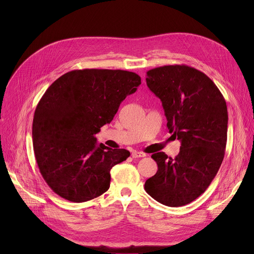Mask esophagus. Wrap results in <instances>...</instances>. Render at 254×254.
<instances>
[{
  "mask_svg": "<svg viewBox=\"0 0 254 254\" xmlns=\"http://www.w3.org/2000/svg\"><path fill=\"white\" fill-rule=\"evenodd\" d=\"M144 156H146V154L143 153V152H140V151H132V152H131V157H132V158L144 157Z\"/></svg>",
  "mask_w": 254,
  "mask_h": 254,
  "instance_id": "obj_1",
  "label": "esophagus"
}]
</instances>
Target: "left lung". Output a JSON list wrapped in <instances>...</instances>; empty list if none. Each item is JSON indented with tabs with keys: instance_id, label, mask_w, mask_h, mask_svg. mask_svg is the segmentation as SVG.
Returning <instances> with one entry per match:
<instances>
[{
	"instance_id": "obj_1",
	"label": "left lung",
	"mask_w": 254,
	"mask_h": 254,
	"mask_svg": "<svg viewBox=\"0 0 254 254\" xmlns=\"http://www.w3.org/2000/svg\"><path fill=\"white\" fill-rule=\"evenodd\" d=\"M146 83L161 99L167 127L181 142L180 152L151 155L157 164L145 190L169 207L190 204L216 176L228 138V108L220 90L203 72L185 64L164 65L147 72Z\"/></svg>"
}]
</instances>
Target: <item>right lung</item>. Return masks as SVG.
Returning a JSON list of instances; mask_svg holds the SVG:
<instances>
[{
  "mask_svg": "<svg viewBox=\"0 0 254 254\" xmlns=\"http://www.w3.org/2000/svg\"><path fill=\"white\" fill-rule=\"evenodd\" d=\"M140 84L132 72L84 69L47 88L34 114L33 145L40 173L57 194L82 203L109 190L112 167L130 153L98 144L96 135Z\"/></svg>",
  "mask_w": 254,
  "mask_h": 254,
  "instance_id": "right-lung-1",
  "label": "right lung"
}]
</instances>
